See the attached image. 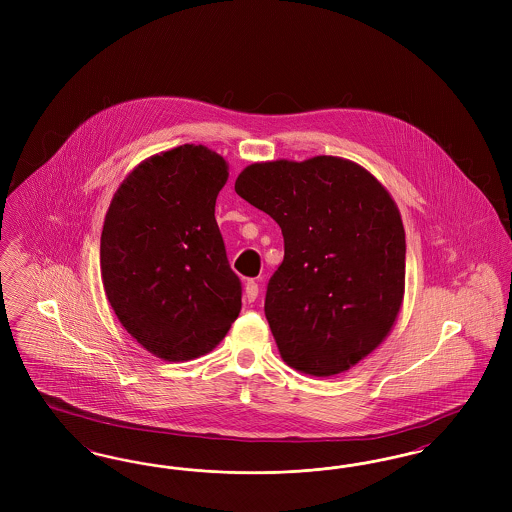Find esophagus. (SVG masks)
<instances>
[{"label":"esophagus","mask_w":512,"mask_h":512,"mask_svg":"<svg viewBox=\"0 0 512 512\" xmlns=\"http://www.w3.org/2000/svg\"><path fill=\"white\" fill-rule=\"evenodd\" d=\"M257 295H259V284L255 280H247V284H245V299L249 303H253L257 299Z\"/></svg>","instance_id":"1"}]
</instances>
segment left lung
<instances>
[{
	"instance_id": "obj_1",
	"label": "left lung",
	"mask_w": 512,
	"mask_h": 512,
	"mask_svg": "<svg viewBox=\"0 0 512 512\" xmlns=\"http://www.w3.org/2000/svg\"><path fill=\"white\" fill-rule=\"evenodd\" d=\"M234 188L282 228L265 315L284 363L318 378L357 365L386 340L405 293V230L388 190L330 155L253 163Z\"/></svg>"
}]
</instances>
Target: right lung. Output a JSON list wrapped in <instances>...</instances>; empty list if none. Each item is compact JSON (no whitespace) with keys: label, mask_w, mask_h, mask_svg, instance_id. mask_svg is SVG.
<instances>
[{"label":"right lung","mask_w":512,"mask_h":512,"mask_svg":"<svg viewBox=\"0 0 512 512\" xmlns=\"http://www.w3.org/2000/svg\"><path fill=\"white\" fill-rule=\"evenodd\" d=\"M228 165L205 146L140 163L113 195L101 232V280L126 332L180 363L213 351L242 309L215 203Z\"/></svg>","instance_id":"add662e5"}]
</instances>
